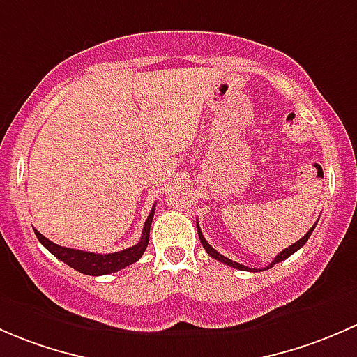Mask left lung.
<instances>
[{"label": "left lung", "mask_w": 357, "mask_h": 357, "mask_svg": "<svg viewBox=\"0 0 357 357\" xmlns=\"http://www.w3.org/2000/svg\"><path fill=\"white\" fill-rule=\"evenodd\" d=\"M314 227H316V223H314V225H313V227H311V230H310V232H307L306 235H304V237H303V238H299V241H297V242H296V244L289 245V248H285V249H284V251H282V252H280V255H277V256H275V259H273V261H271V263H270V264H268V266H266V268H264V270H268V268H271V266H273V264H275V263H280V261L287 259V258H289V256H292V255H294V252H296V251H299V249H301V248H303V245H304V244H306V242H307V238H310V235H311V234H313ZM197 234H199V241H201V244H203V248L206 249V252H208V255H209V256H211V258H215V259L222 261V263H225V264H227V266H232V268H237V270H244V271H248V270H249V271H255V270H252V268H248V266H244V264H241V263H237V261H232V259L225 258V256H223V255H220V252H218V251H215V249H213V248H211V245H209V244H208V241H206V238H204V235H203V232H201L199 225H197ZM259 271H261V270H259Z\"/></svg>", "instance_id": "8db88e82"}]
</instances>
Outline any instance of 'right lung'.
Segmentation results:
<instances>
[{
    "label": "right lung",
    "mask_w": 357,
    "mask_h": 357,
    "mask_svg": "<svg viewBox=\"0 0 357 357\" xmlns=\"http://www.w3.org/2000/svg\"><path fill=\"white\" fill-rule=\"evenodd\" d=\"M153 216H154V208L151 209V213H149L148 220H146L144 229H142L141 241H139L137 244L132 245V248L123 249V251L109 252V255H96V252L61 248V245L54 244V242H51L50 238L44 237L43 234H39L38 230H34V232H36V237L39 238V242H41L51 255L56 256L58 259L67 263L68 266H72L73 270L80 271V273L99 277V275L115 273V271H120L122 268L135 263L137 259H141V256L144 255L146 248H148L149 229H151Z\"/></svg>",
    "instance_id": "1"
}]
</instances>
